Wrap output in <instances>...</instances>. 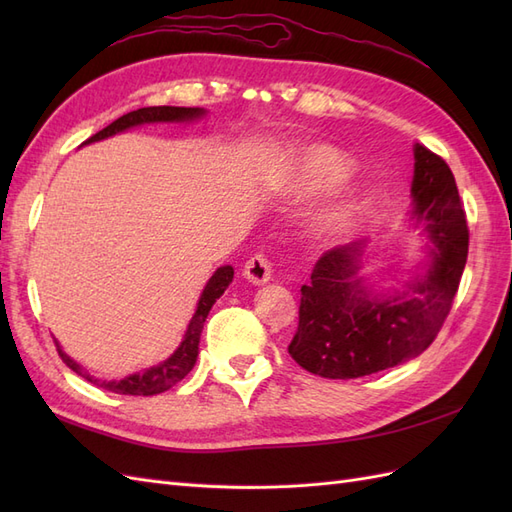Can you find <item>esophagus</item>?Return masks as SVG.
I'll return each mask as SVG.
<instances>
[{"mask_svg":"<svg viewBox=\"0 0 512 512\" xmlns=\"http://www.w3.org/2000/svg\"><path fill=\"white\" fill-rule=\"evenodd\" d=\"M271 273H273L271 260L265 254H254L250 260L245 262V267H243V275L256 286L267 284L271 280Z\"/></svg>","mask_w":512,"mask_h":512,"instance_id":"obj_1","label":"esophagus"}]
</instances>
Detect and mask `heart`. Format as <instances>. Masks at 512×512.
Instances as JSON below:
<instances>
[{
	"mask_svg": "<svg viewBox=\"0 0 512 512\" xmlns=\"http://www.w3.org/2000/svg\"><path fill=\"white\" fill-rule=\"evenodd\" d=\"M348 170H350V162L342 156V153L324 145L312 147L303 158V179H305L307 190L327 188V185L342 181L348 175ZM356 209H359V198L354 194L337 198L318 211V215L314 218V228L320 232V235L342 232L352 224Z\"/></svg>",
	"mask_w": 512,
	"mask_h": 512,
	"instance_id": "heart-1",
	"label": "heart"
}]
</instances>
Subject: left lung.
Wrapping results in <instances>:
<instances>
[{"label": "left lung", "instance_id": "obj_1", "mask_svg": "<svg viewBox=\"0 0 512 512\" xmlns=\"http://www.w3.org/2000/svg\"><path fill=\"white\" fill-rule=\"evenodd\" d=\"M414 213L433 241L425 280L391 297H369L359 277L361 243L333 247L301 286L299 327L288 352L303 369L350 380L395 367L427 350L451 312L468 260L470 230L453 170L414 145Z\"/></svg>", "mask_w": 512, "mask_h": 512}]
</instances>
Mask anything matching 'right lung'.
I'll list each match as a JSON object with an SVG mask.
<instances>
[{
	"instance_id": "add662e5",
	"label": "right lung",
	"mask_w": 512,
	"mask_h": 512,
	"mask_svg": "<svg viewBox=\"0 0 512 512\" xmlns=\"http://www.w3.org/2000/svg\"><path fill=\"white\" fill-rule=\"evenodd\" d=\"M203 113H205L203 108H183V106H147V108H138V111H132L128 115L115 119L111 126H106L98 134L89 136L85 143L102 141V138L128 130L132 126H138V123H149V121H185V119H192V117H198V115H203ZM232 275H235L232 267H220L218 271L213 273V277L207 282L203 294H200L196 314H194V318L190 322L188 333H185L181 346L175 350V354L170 356V359H166L158 367H151V369L143 371V374H134V376H130L126 380L106 382V380H98L94 376H89V371H85L79 363L72 361L68 354L61 352L59 344L55 342L57 352L61 356V361H64L74 371V374H79L87 382L96 384V386H102V389L119 393V395H138V397L143 395V397H149V395H158V393L168 391L170 386H175L177 382H181L192 371V367L196 363V356H198V342H200V333H203L205 318L209 314L211 305L222 297V292L232 282Z\"/></svg>"
}]
</instances>
